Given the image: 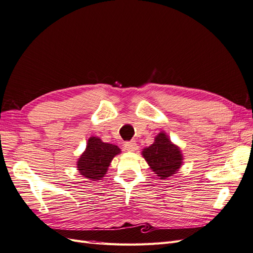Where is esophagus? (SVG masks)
Listing matches in <instances>:
<instances>
[{
  "instance_id": "34e87169",
  "label": "esophagus",
  "mask_w": 253,
  "mask_h": 253,
  "mask_svg": "<svg viewBox=\"0 0 253 253\" xmlns=\"http://www.w3.org/2000/svg\"><path fill=\"white\" fill-rule=\"evenodd\" d=\"M125 148L128 152H134L137 150V143L135 141H127L125 143Z\"/></svg>"
}]
</instances>
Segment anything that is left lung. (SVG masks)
<instances>
[{"instance_id": "left-lung-1", "label": "left lung", "mask_w": 253, "mask_h": 253, "mask_svg": "<svg viewBox=\"0 0 253 253\" xmlns=\"http://www.w3.org/2000/svg\"><path fill=\"white\" fill-rule=\"evenodd\" d=\"M141 155L159 179H167L177 173L183 163L180 148L173 143L165 132L157 134L154 142L144 148Z\"/></svg>"}]
</instances>
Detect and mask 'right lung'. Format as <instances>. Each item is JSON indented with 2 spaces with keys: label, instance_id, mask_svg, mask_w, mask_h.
Segmentation results:
<instances>
[{
  "label": "right lung",
  "instance_id": "add662e5",
  "mask_svg": "<svg viewBox=\"0 0 253 253\" xmlns=\"http://www.w3.org/2000/svg\"><path fill=\"white\" fill-rule=\"evenodd\" d=\"M120 152L116 144L103 142L99 137L90 136L85 150L77 160V170L84 178L100 180L108 172L113 158Z\"/></svg>",
  "mask_w": 253,
  "mask_h": 253
}]
</instances>
